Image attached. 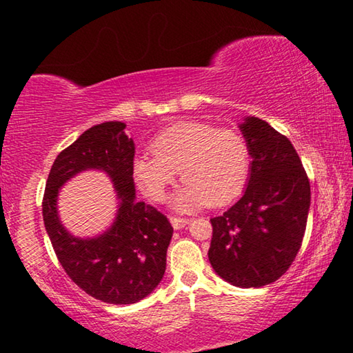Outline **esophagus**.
Returning <instances> with one entry per match:
<instances>
[{
	"label": "esophagus",
	"mask_w": 353,
	"mask_h": 353,
	"mask_svg": "<svg viewBox=\"0 0 353 353\" xmlns=\"http://www.w3.org/2000/svg\"><path fill=\"white\" fill-rule=\"evenodd\" d=\"M188 223H190V221L187 218H174V216L171 218V224H172V227H174L176 230L183 229V227L187 225Z\"/></svg>",
	"instance_id": "esophagus-1"
}]
</instances>
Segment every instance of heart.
I'll use <instances>...</instances> for the list:
<instances>
[{
  "label": "heart",
  "instance_id": "b5f03b06",
  "mask_svg": "<svg viewBox=\"0 0 353 353\" xmlns=\"http://www.w3.org/2000/svg\"><path fill=\"white\" fill-rule=\"evenodd\" d=\"M154 155L134 160V177L154 201H163L181 171L183 188L172 201L176 210L223 207L241 193L250 171L249 143L232 128L181 121L151 143Z\"/></svg>",
  "mask_w": 353,
  "mask_h": 353
}]
</instances>
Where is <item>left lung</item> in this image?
<instances>
[{
	"label": "left lung",
	"mask_w": 353,
	"mask_h": 353,
	"mask_svg": "<svg viewBox=\"0 0 353 353\" xmlns=\"http://www.w3.org/2000/svg\"><path fill=\"white\" fill-rule=\"evenodd\" d=\"M250 149L248 188L221 216L212 218L208 260L221 279L260 288L288 271L302 246L310 181L294 146L260 118L240 126Z\"/></svg>",
	"instance_id": "left-lung-1"
}]
</instances>
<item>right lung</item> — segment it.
<instances>
[{
	"label": "right lung",
	"instance_id": "right-lung-1",
	"mask_svg": "<svg viewBox=\"0 0 353 353\" xmlns=\"http://www.w3.org/2000/svg\"><path fill=\"white\" fill-rule=\"evenodd\" d=\"M124 128L121 121L97 124L63 149L51 166L41 202L48 236L65 272L87 294L115 305L151 294L163 279L172 236L165 214L135 201V145ZM87 169H101L112 179L120 204L109 231L77 239L58 219L57 194L65 181Z\"/></svg>",
	"mask_w": 353,
	"mask_h": 353
}]
</instances>
